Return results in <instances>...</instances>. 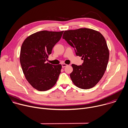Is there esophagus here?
<instances>
[{
  "label": "esophagus",
  "mask_w": 128,
  "mask_h": 128,
  "mask_svg": "<svg viewBox=\"0 0 128 128\" xmlns=\"http://www.w3.org/2000/svg\"><path fill=\"white\" fill-rule=\"evenodd\" d=\"M62 68H64V67H66V66H67L68 64H62Z\"/></svg>",
  "instance_id": "obj_1"
}]
</instances>
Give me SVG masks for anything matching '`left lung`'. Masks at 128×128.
<instances>
[{"label": "left lung", "mask_w": 128, "mask_h": 128, "mask_svg": "<svg viewBox=\"0 0 128 128\" xmlns=\"http://www.w3.org/2000/svg\"><path fill=\"white\" fill-rule=\"evenodd\" d=\"M62 38L84 60L82 66L72 64V83L83 89L93 88L102 78L108 62L110 52L104 37L96 30L80 28L65 31Z\"/></svg>", "instance_id": "left-lung-1"}]
</instances>
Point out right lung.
Masks as SVG:
<instances>
[{
	"label": "right lung",
	"mask_w": 128,
	"mask_h": 128,
	"mask_svg": "<svg viewBox=\"0 0 128 128\" xmlns=\"http://www.w3.org/2000/svg\"><path fill=\"white\" fill-rule=\"evenodd\" d=\"M64 31H41L25 39L20 48V60L23 73L35 89L45 91L56 84L62 64L46 62L54 46L60 39Z\"/></svg>",
	"instance_id": "obj_1"
}]
</instances>
